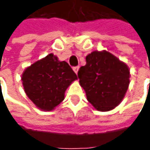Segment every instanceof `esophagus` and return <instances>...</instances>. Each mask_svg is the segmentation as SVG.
<instances>
[{
	"label": "esophagus",
	"instance_id": "1",
	"mask_svg": "<svg viewBox=\"0 0 150 150\" xmlns=\"http://www.w3.org/2000/svg\"><path fill=\"white\" fill-rule=\"evenodd\" d=\"M79 69V67H73V70H74V71H75L76 74H78Z\"/></svg>",
	"mask_w": 150,
	"mask_h": 150
}]
</instances>
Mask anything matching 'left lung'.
Instances as JSON below:
<instances>
[{
  "mask_svg": "<svg viewBox=\"0 0 150 150\" xmlns=\"http://www.w3.org/2000/svg\"><path fill=\"white\" fill-rule=\"evenodd\" d=\"M78 71L79 83L96 109L107 112L118 106L129 85L128 66L106 50L93 51Z\"/></svg>",
  "mask_w": 150,
  "mask_h": 150,
  "instance_id": "1",
  "label": "left lung"
}]
</instances>
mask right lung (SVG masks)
Listing matches in <instances>:
<instances>
[{
	"instance_id": "1",
	"label": "right lung",
	"mask_w": 150,
	"mask_h": 150,
	"mask_svg": "<svg viewBox=\"0 0 150 150\" xmlns=\"http://www.w3.org/2000/svg\"><path fill=\"white\" fill-rule=\"evenodd\" d=\"M77 75L65 61L50 54L28 67L21 75L29 99L43 111H51L63 100L67 88Z\"/></svg>"
}]
</instances>
